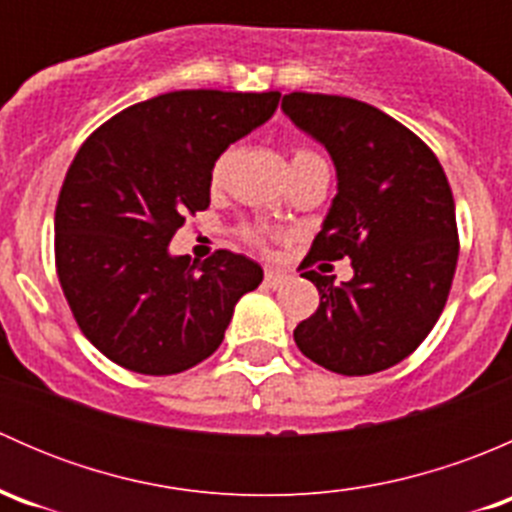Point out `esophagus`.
Here are the masks:
<instances>
[{"label":"esophagus","mask_w":512,"mask_h":512,"mask_svg":"<svg viewBox=\"0 0 512 512\" xmlns=\"http://www.w3.org/2000/svg\"><path fill=\"white\" fill-rule=\"evenodd\" d=\"M289 280L287 270H277V267H267L265 270V282L270 287H282Z\"/></svg>","instance_id":"34e87169"}]
</instances>
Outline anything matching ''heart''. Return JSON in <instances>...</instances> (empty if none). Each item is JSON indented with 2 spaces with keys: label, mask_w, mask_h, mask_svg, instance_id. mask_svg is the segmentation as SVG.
<instances>
[{
  "label": "heart",
  "mask_w": 512,
  "mask_h": 512,
  "mask_svg": "<svg viewBox=\"0 0 512 512\" xmlns=\"http://www.w3.org/2000/svg\"><path fill=\"white\" fill-rule=\"evenodd\" d=\"M232 158H235V148H225V151L213 160V168H210V183L213 185L223 183L227 170H230V165H232ZM317 158H319L317 153L309 151V148H294L292 168L294 165H302V163H307V160H317ZM242 237H245V242H250V245H255V247L267 245V232L262 230V227H245V230H242Z\"/></svg>",
  "instance_id": "heart-1"
}]
</instances>
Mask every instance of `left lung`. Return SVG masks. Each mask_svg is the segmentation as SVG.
<instances>
[{
  "label": "left lung",
  "mask_w": 512,
  "mask_h": 512,
  "mask_svg": "<svg viewBox=\"0 0 512 512\" xmlns=\"http://www.w3.org/2000/svg\"><path fill=\"white\" fill-rule=\"evenodd\" d=\"M282 108L327 148L339 178L299 270L342 256L355 267L344 286L302 272L319 307L297 324L294 342L334 374H376L414 354L446 307L461 250L451 185L431 148L369 103L294 91Z\"/></svg>",
  "instance_id": "left-lung-1"
}]
</instances>
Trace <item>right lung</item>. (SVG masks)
<instances>
[{"label": "right lung", "instance_id": "add662e5", "mask_svg": "<svg viewBox=\"0 0 512 512\" xmlns=\"http://www.w3.org/2000/svg\"><path fill=\"white\" fill-rule=\"evenodd\" d=\"M280 91L185 89L133 103L84 141L54 215L56 275L84 337L136 374L168 376L220 347L262 267L230 250L170 257L210 205L213 160L265 123Z\"/></svg>", "mask_w": 512, "mask_h": 512}]
</instances>
